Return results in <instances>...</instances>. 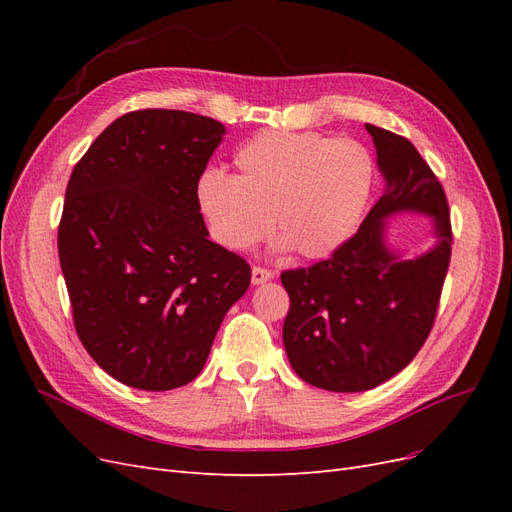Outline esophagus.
I'll use <instances>...</instances> for the list:
<instances>
[{"mask_svg":"<svg viewBox=\"0 0 512 512\" xmlns=\"http://www.w3.org/2000/svg\"><path fill=\"white\" fill-rule=\"evenodd\" d=\"M271 277H273V271H269V269H262V267H254V269H252V284H254V286L269 282Z\"/></svg>","mask_w":512,"mask_h":512,"instance_id":"1","label":"esophagus"}]
</instances>
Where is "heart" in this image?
<instances>
[{
	"label": "heart",
	"mask_w": 512,
	"mask_h": 512,
	"mask_svg": "<svg viewBox=\"0 0 512 512\" xmlns=\"http://www.w3.org/2000/svg\"><path fill=\"white\" fill-rule=\"evenodd\" d=\"M232 162L235 177L207 168L196 181L200 218L228 252L252 250L275 226L277 250L329 256L359 228L374 188V160L352 138L262 130Z\"/></svg>",
	"instance_id": "heart-1"
}]
</instances>
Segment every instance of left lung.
Segmentation results:
<instances>
[{"label":"left lung","mask_w":512,"mask_h":512,"mask_svg":"<svg viewBox=\"0 0 512 512\" xmlns=\"http://www.w3.org/2000/svg\"><path fill=\"white\" fill-rule=\"evenodd\" d=\"M365 128L384 194L329 260L282 273L290 297L282 333L288 361L301 380L335 393L374 389L414 359L451 262V215L440 181L408 138ZM404 212L429 217L437 239L412 259L385 239L388 220Z\"/></svg>","instance_id":"8db88e82"}]
</instances>
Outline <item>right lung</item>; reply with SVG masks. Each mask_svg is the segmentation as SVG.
<instances>
[{"label": "right lung", "mask_w": 512, "mask_h": 512, "mask_svg": "<svg viewBox=\"0 0 512 512\" xmlns=\"http://www.w3.org/2000/svg\"><path fill=\"white\" fill-rule=\"evenodd\" d=\"M224 134L196 113L134 111L91 143L68 181L57 247L74 327L91 359L132 389L192 382L250 288V265L209 241L196 207V181Z\"/></svg>", "instance_id": "1"}]
</instances>
